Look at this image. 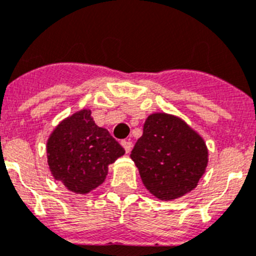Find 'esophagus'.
<instances>
[{
  "label": "esophagus",
  "mask_w": 256,
  "mask_h": 256,
  "mask_svg": "<svg viewBox=\"0 0 256 256\" xmlns=\"http://www.w3.org/2000/svg\"><path fill=\"white\" fill-rule=\"evenodd\" d=\"M122 146L126 153H130L132 150V142H130V140H122Z\"/></svg>",
  "instance_id": "34e87169"
}]
</instances>
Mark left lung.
<instances>
[{"label":"left lung","instance_id":"obj_1","mask_svg":"<svg viewBox=\"0 0 256 256\" xmlns=\"http://www.w3.org/2000/svg\"><path fill=\"white\" fill-rule=\"evenodd\" d=\"M130 158L146 188L172 201L196 188L208 163L204 138L184 120L167 113L148 116Z\"/></svg>","mask_w":256,"mask_h":256}]
</instances>
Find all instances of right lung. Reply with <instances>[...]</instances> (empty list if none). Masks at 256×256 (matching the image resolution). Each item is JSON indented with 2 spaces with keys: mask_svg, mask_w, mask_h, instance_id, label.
<instances>
[{
  "mask_svg": "<svg viewBox=\"0 0 256 256\" xmlns=\"http://www.w3.org/2000/svg\"><path fill=\"white\" fill-rule=\"evenodd\" d=\"M51 174L69 191L85 194L100 186L108 166L124 154L106 128L98 126L90 109L60 122L46 143Z\"/></svg>",
  "mask_w": 256,
  "mask_h": 256,
  "instance_id": "1",
  "label": "right lung"
}]
</instances>
